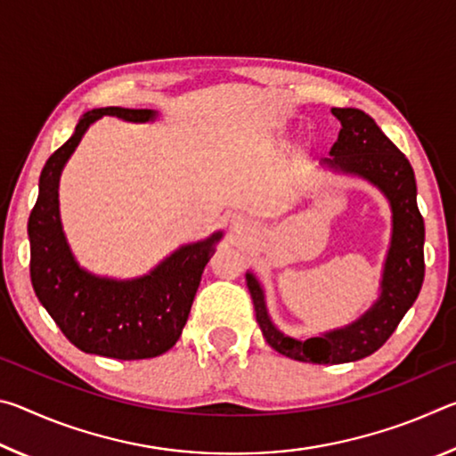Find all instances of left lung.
<instances>
[{
	"instance_id": "8db88e82",
	"label": "left lung",
	"mask_w": 456,
	"mask_h": 456,
	"mask_svg": "<svg viewBox=\"0 0 456 456\" xmlns=\"http://www.w3.org/2000/svg\"><path fill=\"white\" fill-rule=\"evenodd\" d=\"M339 120L338 141L322 165L360 176L380 189L392 209V237L386 253L380 296L348 326L297 339L275 328L267 314L261 283L245 273L256 318L267 344L291 360L310 364H346L374 354L392 336L419 297L424 280V221L416 205V181L408 159L386 136L374 118L358 108H331Z\"/></svg>"
}]
</instances>
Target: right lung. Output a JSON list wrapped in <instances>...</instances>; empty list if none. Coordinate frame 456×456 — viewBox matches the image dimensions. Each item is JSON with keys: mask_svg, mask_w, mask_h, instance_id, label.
<instances>
[{"mask_svg": "<svg viewBox=\"0 0 456 456\" xmlns=\"http://www.w3.org/2000/svg\"><path fill=\"white\" fill-rule=\"evenodd\" d=\"M118 117L149 122V108H94L84 114L74 134L45 160L40 192L28 221L29 275L37 299L76 348L117 360H144L171 350L187 323L205 265L223 237L183 245L134 280H110L86 272L74 259L60 221L58 184L61 168L92 122Z\"/></svg>", "mask_w": 456, "mask_h": 456, "instance_id": "add662e5", "label": "right lung"}]
</instances>
